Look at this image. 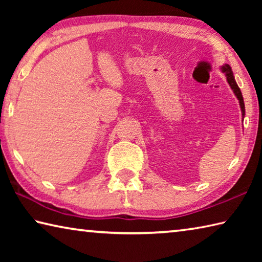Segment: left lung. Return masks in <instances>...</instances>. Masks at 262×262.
Masks as SVG:
<instances>
[{
  "label": "left lung",
  "instance_id": "1",
  "mask_svg": "<svg viewBox=\"0 0 262 262\" xmlns=\"http://www.w3.org/2000/svg\"><path fill=\"white\" fill-rule=\"evenodd\" d=\"M221 70H222V73L225 75V77H227V81L229 83L230 88L232 89L234 96H236L237 99L239 100V105H241L242 115H243V120H244V117H245V104H244V98H243L242 91H241V89H239L238 84L236 83V79H234L231 67H230L229 64H224V66H222V67H221Z\"/></svg>",
  "mask_w": 262,
  "mask_h": 262
}]
</instances>
